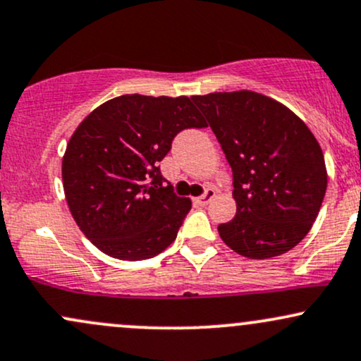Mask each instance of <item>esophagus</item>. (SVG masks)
Instances as JSON below:
<instances>
[{"label": "esophagus", "mask_w": 361, "mask_h": 361, "mask_svg": "<svg viewBox=\"0 0 361 361\" xmlns=\"http://www.w3.org/2000/svg\"><path fill=\"white\" fill-rule=\"evenodd\" d=\"M215 195H217V192H215L214 188H207V190H205V193L202 195V197H198V198H197V202H198V204H200V205H204V207H205V205H209L210 202L214 200Z\"/></svg>", "instance_id": "34e87169"}]
</instances>
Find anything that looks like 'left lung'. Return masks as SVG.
Instances as JSON below:
<instances>
[{
    "mask_svg": "<svg viewBox=\"0 0 361 361\" xmlns=\"http://www.w3.org/2000/svg\"><path fill=\"white\" fill-rule=\"evenodd\" d=\"M233 169L235 217L222 241L251 259L295 247L316 221L327 173L321 146L302 120L255 91L192 97Z\"/></svg>",
    "mask_w": 361,
    "mask_h": 361,
    "instance_id": "obj_1",
    "label": "left lung"
}]
</instances>
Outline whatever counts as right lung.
<instances>
[{"label":"right lung","instance_id":"right-lung-1","mask_svg":"<svg viewBox=\"0 0 361 361\" xmlns=\"http://www.w3.org/2000/svg\"><path fill=\"white\" fill-rule=\"evenodd\" d=\"M207 123L188 97L122 94L78 126L62 157L73 219L98 250L123 261L147 259L176 239L192 209L164 185L159 161L185 128Z\"/></svg>","mask_w":361,"mask_h":361}]
</instances>
